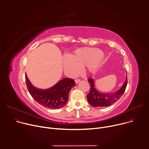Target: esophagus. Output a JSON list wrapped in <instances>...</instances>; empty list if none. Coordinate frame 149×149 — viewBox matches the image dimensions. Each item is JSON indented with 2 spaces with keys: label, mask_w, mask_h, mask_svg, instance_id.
Listing matches in <instances>:
<instances>
[{
  "label": "esophagus",
  "mask_w": 149,
  "mask_h": 149,
  "mask_svg": "<svg viewBox=\"0 0 149 149\" xmlns=\"http://www.w3.org/2000/svg\"><path fill=\"white\" fill-rule=\"evenodd\" d=\"M79 81H80V79H75V83H76V84L78 83Z\"/></svg>",
  "instance_id": "34e87169"
}]
</instances>
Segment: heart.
Segmentation results:
<instances>
[{"label":"heart","mask_w":149,"mask_h":149,"mask_svg":"<svg viewBox=\"0 0 149 149\" xmlns=\"http://www.w3.org/2000/svg\"><path fill=\"white\" fill-rule=\"evenodd\" d=\"M103 52L99 49L84 47L75 50L70 57L65 56L63 59L65 70L74 75L78 72L79 67H86V70L94 72L98 68L102 59Z\"/></svg>","instance_id":"obj_1"}]
</instances>
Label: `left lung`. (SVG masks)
I'll return each mask as SVG.
<instances>
[{
    "label": "left lung",
    "instance_id": "obj_1",
    "mask_svg": "<svg viewBox=\"0 0 149 149\" xmlns=\"http://www.w3.org/2000/svg\"><path fill=\"white\" fill-rule=\"evenodd\" d=\"M90 82L91 88L87 98L88 102L93 107H109L116 102L124 94L127 84V78L123 83L122 87L117 91L114 93H103L96 90L93 78L88 79Z\"/></svg>",
    "mask_w": 149,
    "mask_h": 149
}]
</instances>
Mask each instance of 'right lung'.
Masks as SVG:
<instances>
[{
  "label": "right lung",
  "instance_id": "1",
  "mask_svg": "<svg viewBox=\"0 0 149 149\" xmlns=\"http://www.w3.org/2000/svg\"><path fill=\"white\" fill-rule=\"evenodd\" d=\"M25 80L28 90L33 98L41 105L51 109L63 107L67 104L70 90L75 85L73 79L63 78L53 87L42 90L35 87L26 74Z\"/></svg>",
  "mask_w": 149,
  "mask_h": 149
}]
</instances>
